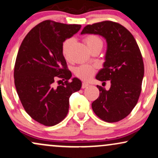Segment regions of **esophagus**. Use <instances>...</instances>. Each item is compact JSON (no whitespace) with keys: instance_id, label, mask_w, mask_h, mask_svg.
<instances>
[{"instance_id":"1","label":"esophagus","mask_w":158,"mask_h":158,"mask_svg":"<svg viewBox=\"0 0 158 158\" xmlns=\"http://www.w3.org/2000/svg\"><path fill=\"white\" fill-rule=\"evenodd\" d=\"M88 83H86V82H82V84H81V88H83V89H84V88H87V87L88 86Z\"/></svg>"}]
</instances>
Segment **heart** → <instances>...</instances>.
<instances>
[{
  "label": "heart",
  "instance_id": "heart-1",
  "mask_svg": "<svg viewBox=\"0 0 158 158\" xmlns=\"http://www.w3.org/2000/svg\"><path fill=\"white\" fill-rule=\"evenodd\" d=\"M74 39H68L64 41L62 46V53L65 58H68L72 46L74 44ZM85 41L88 48L96 44H102V40L97 35H90L85 39ZM95 70L90 65H81L75 70V74L77 77L82 80H89L94 76Z\"/></svg>",
  "mask_w": 158,
  "mask_h": 158
}]
</instances>
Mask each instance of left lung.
<instances>
[{
    "mask_svg": "<svg viewBox=\"0 0 158 158\" xmlns=\"http://www.w3.org/2000/svg\"><path fill=\"white\" fill-rule=\"evenodd\" d=\"M81 34L99 35L106 40V61L96 79L110 80V88L107 90L97 85L99 96L92 108L102 120L118 122L131 113L141 92L144 64L137 41L126 27L110 21L87 25Z\"/></svg>",
    "mask_w": 158,
    "mask_h": 158,
    "instance_id": "8db88e82",
    "label": "left lung"
}]
</instances>
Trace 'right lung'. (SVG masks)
<instances>
[{
  "label": "right lung",
  "mask_w": 158,
  "mask_h": 158,
  "mask_svg": "<svg viewBox=\"0 0 158 158\" xmlns=\"http://www.w3.org/2000/svg\"><path fill=\"white\" fill-rule=\"evenodd\" d=\"M80 28L47 20L33 27L20 46L14 69L16 90L27 113L44 126L65 118L69 98L81 87L78 78L69 81L72 73L62 53L63 42ZM56 80L62 85L55 86Z\"/></svg>",
  "instance_id": "obj_1"
}]
</instances>
